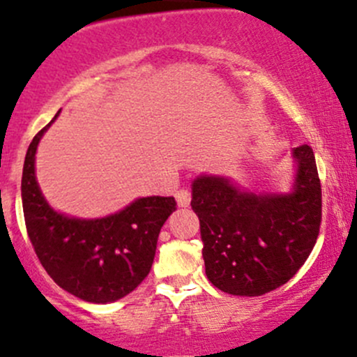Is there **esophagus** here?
Returning <instances> with one entry per match:
<instances>
[{
  "label": "esophagus",
  "mask_w": 357,
  "mask_h": 357,
  "mask_svg": "<svg viewBox=\"0 0 357 357\" xmlns=\"http://www.w3.org/2000/svg\"><path fill=\"white\" fill-rule=\"evenodd\" d=\"M176 200H178V206L179 207H188L190 206V200H192V193L188 192V190H179L178 193H176Z\"/></svg>",
  "instance_id": "obj_1"
}]
</instances>
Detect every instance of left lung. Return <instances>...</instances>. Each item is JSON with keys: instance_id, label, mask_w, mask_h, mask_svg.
Instances as JSON below:
<instances>
[{"instance_id": "left-lung-1", "label": "left lung", "mask_w": 357, "mask_h": 357, "mask_svg": "<svg viewBox=\"0 0 357 357\" xmlns=\"http://www.w3.org/2000/svg\"><path fill=\"white\" fill-rule=\"evenodd\" d=\"M293 157L295 185L282 195L244 192L216 176L193 181L206 275L221 291L265 295L286 284L309 258L321 227V181L309 144L295 148Z\"/></svg>"}]
</instances>
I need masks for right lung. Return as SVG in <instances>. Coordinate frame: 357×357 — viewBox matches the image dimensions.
<instances>
[{
  "label": "right lung",
  "instance_id": "right-lung-1",
  "mask_svg": "<svg viewBox=\"0 0 357 357\" xmlns=\"http://www.w3.org/2000/svg\"><path fill=\"white\" fill-rule=\"evenodd\" d=\"M52 122L33 137L24 160L20 190L27 235L55 284L85 302H115L134 291L150 274L158 234L176 211V200L143 197L99 220H78L54 211L34 176L38 143Z\"/></svg>",
  "mask_w": 357,
  "mask_h": 357
}]
</instances>
